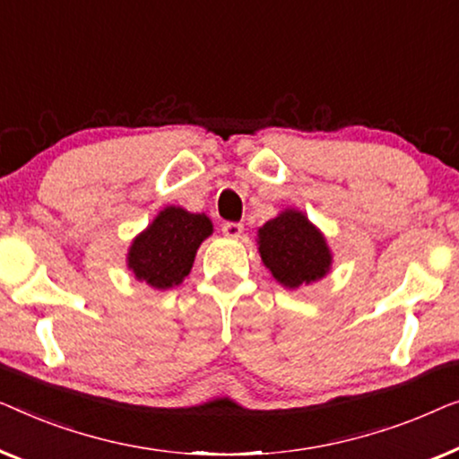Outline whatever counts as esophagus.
<instances>
[{
  "mask_svg": "<svg viewBox=\"0 0 459 459\" xmlns=\"http://www.w3.org/2000/svg\"><path fill=\"white\" fill-rule=\"evenodd\" d=\"M222 232L227 237H230V238H237V237H241L243 224L241 222H224L222 224Z\"/></svg>",
  "mask_w": 459,
  "mask_h": 459,
  "instance_id": "1",
  "label": "esophagus"
}]
</instances>
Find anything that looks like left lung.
Instances as JSON below:
<instances>
[{
  "label": "left lung",
  "mask_w": 459,
  "mask_h": 459,
  "mask_svg": "<svg viewBox=\"0 0 459 459\" xmlns=\"http://www.w3.org/2000/svg\"><path fill=\"white\" fill-rule=\"evenodd\" d=\"M260 255L281 285L297 289L322 279L331 268V251L320 230L301 212L287 210L257 230Z\"/></svg>",
  "instance_id": "1"
}]
</instances>
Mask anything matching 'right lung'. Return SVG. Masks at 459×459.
I'll list each match as a JSON object with an SVG mask.
<instances>
[{"instance_id": "obj_1", "label": "right lung", "mask_w": 459, "mask_h": 459, "mask_svg": "<svg viewBox=\"0 0 459 459\" xmlns=\"http://www.w3.org/2000/svg\"><path fill=\"white\" fill-rule=\"evenodd\" d=\"M210 235L208 216L170 205L134 238L128 251V268L139 281L156 289L177 287L191 273L197 247Z\"/></svg>"}]
</instances>
